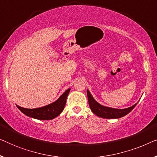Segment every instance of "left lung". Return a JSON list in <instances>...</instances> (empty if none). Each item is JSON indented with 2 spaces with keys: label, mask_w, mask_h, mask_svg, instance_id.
I'll return each instance as SVG.
<instances>
[{
  "label": "left lung",
  "mask_w": 157,
  "mask_h": 157,
  "mask_svg": "<svg viewBox=\"0 0 157 157\" xmlns=\"http://www.w3.org/2000/svg\"><path fill=\"white\" fill-rule=\"evenodd\" d=\"M87 96L88 100H89V104L90 109L92 111V112L95 113L96 116L104 119H119V118L123 117L128 113L131 112L133 110V109L136 106V104H135L133 106L128 107L126 109H113L111 107L104 106L103 105L100 104L96 101L94 99L91 94L90 93L89 90H87Z\"/></svg>",
  "instance_id": "left-lung-1"
}]
</instances>
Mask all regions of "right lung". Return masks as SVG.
I'll return each instance as SVG.
<instances>
[{
  "mask_svg": "<svg viewBox=\"0 0 157 157\" xmlns=\"http://www.w3.org/2000/svg\"><path fill=\"white\" fill-rule=\"evenodd\" d=\"M70 89L66 90L56 101L46 106L36 109H25L16 105L21 112L28 117L39 120H51L61 114L65 107L66 98L70 92Z\"/></svg>",
  "mask_w": 157,
  "mask_h": 157,
  "instance_id": "add662e5",
  "label": "right lung"
}]
</instances>
